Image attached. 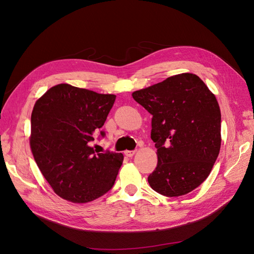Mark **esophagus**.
Masks as SVG:
<instances>
[{
	"mask_svg": "<svg viewBox=\"0 0 254 254\" xmlns=\"http://www.w3.org/2000/svg\"><path fill=\"white\" fill-rule=\"evenodd\" d=\"M134 153H135V150H126L125 151V156L131 158L134 155Z\"/></svg>",
	"mask_w": 254,
	"mask_h": 254,
	"instance_id": "34e87169",
	"label": "esophagus"
}]
</instances>
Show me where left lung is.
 Wrapping results in <instances>:
<instances>
[{
  "label": "left lung",
  "instance_id": "1",
  "mask_svg": "<svg viewBox=\"0 0 254 254\" xmlns=\"http://www.w3.org/2000/svg\"><path fill=\"white\" fill-rule=\"evenodd\" d=\"M132 97L151 115V140L158 153L148 177L153 190L186 195L210 175L220 149L221 114L216 97L195 74L168 77Z\"/></svg>",
  "mask_w": 254,
  "mask_h": 254
}]
</instances>
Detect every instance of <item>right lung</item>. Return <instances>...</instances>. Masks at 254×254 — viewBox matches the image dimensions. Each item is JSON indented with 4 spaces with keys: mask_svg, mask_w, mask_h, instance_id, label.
<instances>
[{
    "mask_svg": "<svg viewBox=\"0 0 254 254\" xmlns=\"http://www.w3.org/2000/svg\"><path fill=\"white\" fill-rule=\"evenodd\" d=\"M115 97L60 83L34 106L30 148L44 178L65 200L89 202L113 187L124 156L95 152L91 142L104 126ZM105 135L102 130L99 136Z\"/></svg>",
    "mask_w": 254,
    "mask_h": 254,
    "instance_id": "right-lung-1",
    "label": "right lung"
}]
</instances>
